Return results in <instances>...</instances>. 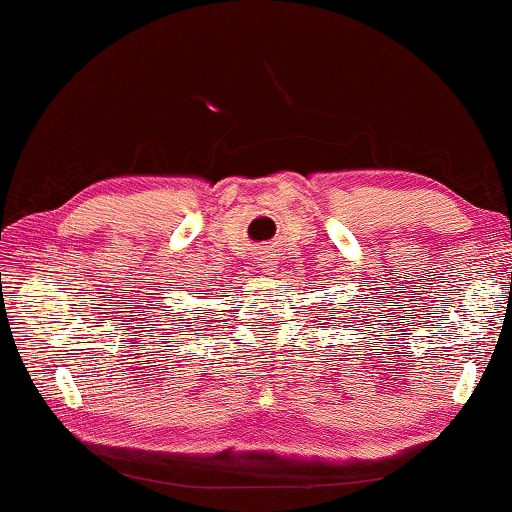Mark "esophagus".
I'll list each match as a JSON object with an SVG mask.
<instances>
[{"label": "esophagus", "instance_id": "obj_1", "mask_svg": "<svg viewBox=\"0 0 512 512\" xmlns=\"http://www.w3.org/2000/svg\"><path fill=\"white\" fill-rule=\"evenodd\" d=\"M275 264H277V262H275V259H273L271 255H259V257H257V266L262 268L264 273L275 271Z\"/></svg>", "mask_w": 512, "mask_h": 512}]
</instances>
